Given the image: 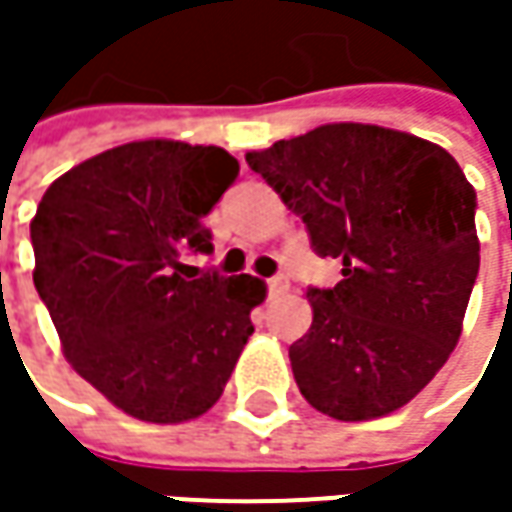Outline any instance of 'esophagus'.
<instances>
[{"label": "esophagus", "mask_w": 512, "mask_h": 512, "mask_svg": "<svg viewBox=\"0 0 512 512\" xmlns=\"http://www.w3.org/2000/svg\"><path fill=\"white\" fill-rule=\"evenodd\" d=\"M287 285H290V282H287L285 273H276V276H270V279H267V290H270L273 296H276V293H285Z\"/></svg>", "instance_id": "1"}]
</instances>
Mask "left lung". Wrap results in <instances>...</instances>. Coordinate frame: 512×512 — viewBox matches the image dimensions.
Instances as JSON below:
<instances>
[{
    "label": "left lung",
    "mask_w": 512,
    "mask_h": 512,
    "mask_svg": "<svg viewBox=\"0 0 512 512\" xmlns=\"http://www.w3.org/2000/svg\"><path fill=\"white\" fill-rule=\"evenodd\" d=\"M247 165L302 222L336 287H307L313 325L290 344L307 402L379 419L430 382L462 336L479 276L476 190L433 142L376 125H322Z\"/></svg>",
    "instance_id": "1"
}]
</instances>
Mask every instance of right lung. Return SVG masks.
<instances>
[{
	"mask_svg": "<svg viewBox=\"0 0 512 512\" xmlns=\"http://www.w3.org/2000/svg\"><path fill=\"white\" fill-rule=\"evenodd\" d=\"M236 176L227 150L148 139L76 165L36 207V293L73 370L133 419L207 413L253 333L265 285L182 262L213 250L205 216Z\"/></svg>",
	"mask_w": 512,
	"mask_h": 512,
	"instance_id": "right-lung-1",
	"label": "right lung"
}]
</instances>
